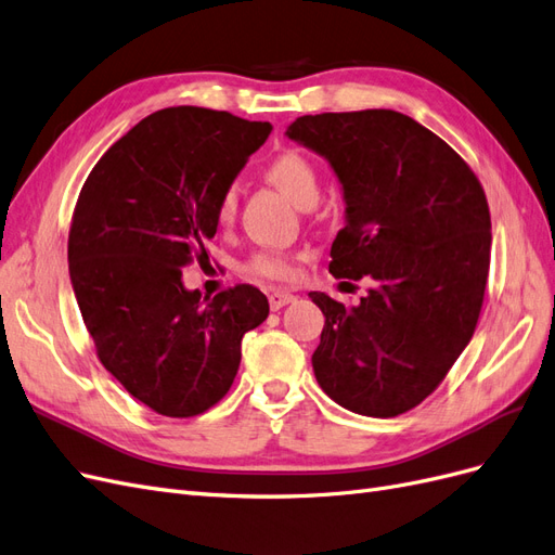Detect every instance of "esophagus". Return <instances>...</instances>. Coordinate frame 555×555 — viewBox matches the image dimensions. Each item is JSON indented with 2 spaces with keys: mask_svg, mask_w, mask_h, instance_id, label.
Segmentation results:
<instances>
[{
  "mask_svg": "<svg viewBox=\"0 0 555 555\" xmlns=\"http://www.w3.org/2000/svg\"><path fill=\"white\" fill-rule=\"evenodd\" d=\"M294 300H296V296L289 294V292H271V294H268V306H271L273 312L282 310L284 306L294 304Z\"/></svg>",
  "mask_w": 555,
  "mask_h": 555,
  "instance_id": "obj_1",
  "label": "esophagus"
}]
</instances>
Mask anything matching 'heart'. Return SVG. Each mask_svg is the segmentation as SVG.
I'll use <instances>...</instances> for the list:
<instances>
[{
    "mask_svg": "<svg viewBox=\"0 0 555 555\" xmlns=\"http://www.w3.org/2000/svg\"><path fill=\"white\" fill-rule=\"evenodd\" d=\"M266 178L273 182L275 188L287 196L294 206L306 208L317 204L319 198V176L314 164L300 153H282L271 164L266 166ZM236 215V190L229 188L217 201L215 217L220 224H229ZM249 271L255 275L268 280H289L294 275V261L292 257L282 255V251H261L249 261Z\"/></svg>",
    "mask_w": 555,
    "mask_h": 555,
    "instance_id": "1",
    "label": "heart"
}]
</instances>
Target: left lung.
Returning a JSON list of instances; mask_svg holds the SVG:
<instances>
[{
    "instance_id": "8db88e82",
    "label": "left lung",
    "mask_w": 555,
    "mask_h": 555,
    "mask_svg": "<svg viewBox=\"0 0 555 555\" xmlns=\"http://www.w3.org/2000/svg\"><path fill=\"white\" fill-rule=\"evenodd\" d=\"M284 133L343 188L328 271L375 280L351 308L310 292L326 317L314 377L349 412L398 416L435 391L475 333L491 263L486 194L440 137L396 111L304 115Z\"/></svg>"
}]
</instances>
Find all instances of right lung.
Here are the masks:
<instances>
[{
	"mask_svg": "<svg viewBox=\"0 0 555 555\" xmlns=\"http://www.w3.org/2000/svg\"><path fill=\"white\" fill-rule=\"evenodd\" d=\"M227 111L164 108L129 129L82 184L69 231V278L106 371L164 416L220 402L241 365L243 335L268 298L238 284L212 300L182 268L204 259L217 201L271 133Z\"/></svg>",
	"mask_w": 555,
	"mask_h": 555,
	"instance_id": "right-lung-1",
	"label": "right lung"
}]
</instances>
